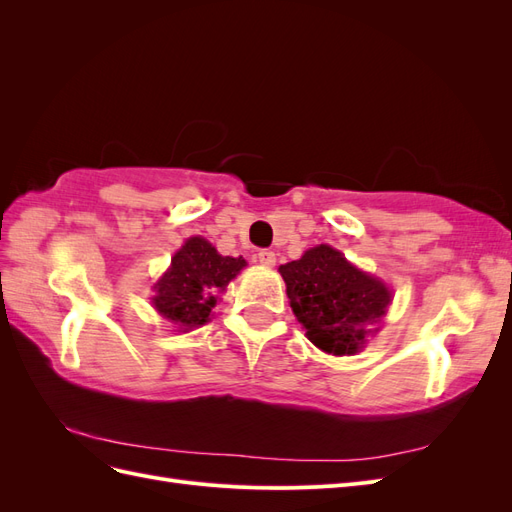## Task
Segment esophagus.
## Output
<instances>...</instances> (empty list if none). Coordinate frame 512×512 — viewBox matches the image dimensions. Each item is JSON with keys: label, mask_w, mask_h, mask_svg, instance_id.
Returning a JSON list of instances; mask_svg holds the SVG:
<instances>
[{"label": "esophagus", "mask_w": 512, "mask_h": 512, "mask_svg": "<svg viewBox=\"0 0 512 512\" xmlns=\"http://www.w3.org/2000/svg\"><path fill=\"white\" fill-rule=\"evenodd\" d=\"M258 262H260V265H265V267H273L275 265V254L271 250H260L258 252Z\"/></svg>", "instance_id": "1"}]
</instances>
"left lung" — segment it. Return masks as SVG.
<instances>
[{
    "instance_id": "left-lung-1",
    "label": "left lung",
    "mask_w": 512,
    "mask_h": 512,
    "mask_svg": "<svg viewBox=\"0 0 512 512\" xmlns=\"http://www.w3.org/2000/svg\"><path fill=\"white\" fill-rule=\"evenodd\" d=\"M286 294L309 342L333 356L356 354L391 305V290L322 243L280 267Z\"/></svg>"
}]
</instances>
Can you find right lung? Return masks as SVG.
I'll return each mask as SVG.
<instances>
[{
	"instance_id": "obj_1",
	"label": "right lung",
	"mask_w": 512,
	"mask_h": 512,
	"mask_svg": "<svg viewBox=\"0 0 512 512\" xmlns=\"http://www.w3.org/2000/svg\"><path fill=\"white\" fill-rule=\"evenodd\" d=\"M247 262L239 256H222L203 237H190L170 258V267L153 284L151 299L158 314L179 331H190L209 322L218 294L235 280Z\"/></svg>"
}]
</instances>
